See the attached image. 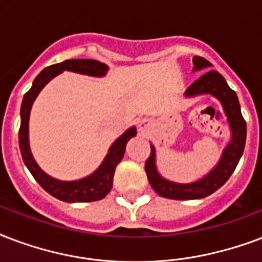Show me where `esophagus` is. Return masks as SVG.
Here are the masks:
<instances>
[{
	"label": "esophagus",
	"mask_w": 262,
	"mask_h": 262,
	"mask_svg": "<svg viewBox=\"0 0 262 262\" xmlns=\"http://www.w3.org/2000/svg\"><path fill=\"white\" fill-rule=\"evenodd\" d=\"M147 129H148V122H147L145 119H143V121H140L139 130L141 132V133H145V132H147Z\"/></svg>",
	"instance_id": "obj_1"
}]
</instances>
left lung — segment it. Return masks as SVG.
I'll return each mask as SVG.
<instances>
[{
    "mask_svg": "<svg viewBox=\"0 0 262 262\" xmlns=\"http://www.w3.org/2000/svg\"><path fill=\"white\" fill-rule=\"evenodd\" d=\"M193 71L205 70L211 64L203 57L193 56ZM187 97H196L201 95H211L219 100L224 110L227 122L231 129V140L224 148L221 158L213 169L202 179L196 180L188 184L174 183L159 174L157 169V154L155 147L151 144V155L145 162V173L152 189L158 195L167 199L179 201H191L202 199L227 183V180L237 166V162L242 157L245 143H246V122L241 113V104L236 93L228 86L224 77L215 70H209L202 77L196 79L184 93Z\"/></svg>",
    "mask_w": 262,
    "mask_h": 262,
    "instance_id": "8db88e82",
    "label": "left lung"
}]
</instances>
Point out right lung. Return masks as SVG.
Here are the masks:
<instances>
[{"label": "right lung", "instance_id": "add662e5", "mask_svg": "<svg viewBox=\"0 0 262 262\" xmlns=\"http://www.w3.org/2000/svg\"><path fill=\"white\" fill-rule=\"evenodd\" d=\"M63 71H73V73L89 75V77H104L108 67L104 63H100L97 60L91 59H74L66 60L63 63L49 66L43 69L34 79L33 85L30 88L23 97L21 108H20V130H19V147L23 162L37 180V183L42 187L48 193L55 196L59 201L69 203L75 202H95L100 201L107 195L113 188V180L115 167L122 161L125 148L127 141L135 137L137 130L135 126L129 127L125 133L119 136L110 147L108 152L105 155L104 161L100 163V166L96 169L92 174L79 180L73 181H63L57 180L52 176L47 174L45 171L38 166L35 159L33 158L31 149H30L29 141V121L31 107L34 100L37 99L39 92L49 81H52L56 75H59Z\"/></svg>", "mask_w": 262, "mask_h": 262}]
</instances>
